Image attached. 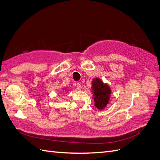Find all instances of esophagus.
Segmentation results:
<instances>
[{"label":"esophagus","instance_id":"esophagus-1","mask_svg":"<svg viewBox=\"0 0 160 160\" xmlns=\"http://www.w3.org/2000/svg\"><path fill=\"white\" fill-rule=\"evenodd\" d=\"M76 88H77L78 90L80 91L81 89H82V86H81V84H80V83H77V84H76Z\"/></svg>","mask_w":160,"mask_h":160}]
</instances>
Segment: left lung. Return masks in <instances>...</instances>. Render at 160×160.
Here are the masks:
<instances>
[{
  "instance_id": "8db88e82",
  "label": "left lung",
  "mask_w": 160,
  "mask_h": 160,
  "mask_svg": "<svg viewBox=\"0 0 160 160\" xmlns=\"http://www.w3.org/2000/svg\"><path fill=\"white\" fill-rule=\"evenodd\" d=\"M92 92L94 93L95 106L99 110L106 108L110 99L111 93L110 88L108 84H103V82L98 78H95L92 82Z\"/></svg>"
}]
</instances>
